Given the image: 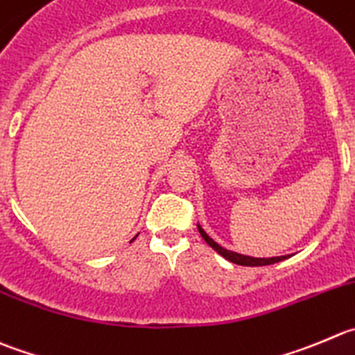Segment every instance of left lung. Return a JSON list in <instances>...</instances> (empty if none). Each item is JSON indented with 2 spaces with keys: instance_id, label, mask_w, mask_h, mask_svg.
<instances>
[{
  "instance_id": "obj_1",
  "label": "left lung",
  "mask_w": 355,
  "mask_h": 355,
  "mask_svg": "<svg viewBox=\"0 0 355 355\" xmlns=\"http://www.w3.org/2000/svg\"><path fill=\"white\" fill-rule=\"evenodd\" d=\"M198 226V232H200L202 239H204L205 242H207L209 245H211L212 249H214L218 254H221L223 258L228 259V261L235 263V265H242V266H265V265H273V263H279L282 261V259L289 258V256H275V258H252V256H245V254H239V252H234V251H228V249L221 248V245L218 244V242L212 241L211 237H209L207 234L204 232V228H202L200 225Z\"/></svg>"
}]
</instances>
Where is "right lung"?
<instances>
[{
  "label": "right lung",
  "instance_id": "add662e5",
  "mask_svg": "<svg viewBox=\"0 0 355 355\" xmlns=\"http://www.w3.org/2000/svg\"><path fill=\"white\" fill-rule=\"evenodd\" d=\"M136 237H137V235H136ZM136 237H134V239H136ZM134 239H132V241H134ZM132 241H130V242H132Z\"/></svg>",
  "mask_w": 355,
  "mask_h": 355
}]
</instances>
